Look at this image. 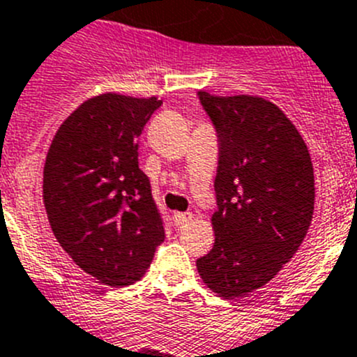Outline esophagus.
<instances>
[{
	"mask_svg": "<svg viewBox=\"0 0 357 357\" xmlns=\"http://www.w3.org/2000/svg\"><path fill=\"white\" fill-rule=\"evenodd\" d=\"M193 220V214L192 213H176L174 214V223L176 225H185L188 221Z\"/></svg>",
	"mask_w": 357,
	"mask_h": 357,
	"instance_id": "1",
	"label": "esophagus"
}]
</instances>
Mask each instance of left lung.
<instances>
[{
    "label": "left lung",
    "instance_id": "obj_1",
    "mask_svg": "<svg viewBox=\"0 0 357 357\" xmlns=\"http://www.w3.org/2000/svg\"><path fill=\"white\" fill-rule=\"evenodd\" d=\"M199 99L220 143L214 245L197 259L207 288L231 300L261 288L295 256L314 214V167L291 120L258 96Z\"/></svg>",
    "mask_w": 357,
    "mask_h": 357
}]
</instances>
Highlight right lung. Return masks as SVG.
<instances>
[{
    "label": "right lung",
    "instance_id": "obj_1",
    "mask_svg": "<svg viewBox=\"0 0 357 357\" xmlns=\"http://www.w3.org/2000/svg\"><path fill=\"white\" fill-rule=\"evenodd\" d=\"M157 98L106 94L86 99L48 148L43 202L52 231L73 261L112 288L139 281L165 231L137 139Z\"/></svg>",
    "mask_w": 357,
    "mask_h": 357
}]
</instances>
